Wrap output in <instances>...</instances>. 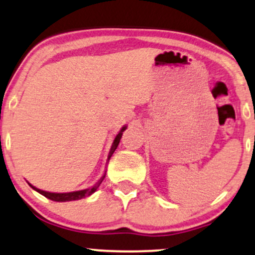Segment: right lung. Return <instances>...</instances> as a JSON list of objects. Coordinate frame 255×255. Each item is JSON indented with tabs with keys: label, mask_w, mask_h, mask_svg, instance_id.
I'll use <instances>...</instances> for the list:
<instances>
[{
	"label": "right lung",
	"mask_w": 255,
	"mask_h": 255,
	"mask_svg": "<svg viewBox=\"0 0 255 255\" xmlns=\"http://www.w3.org/2000/svg\"><path fill=\"white\" fill-rule=\"evenodd\" d=\"M127 128V127L122 128V130L119 131L118 134L116 136L115 140H113L112 143V146H111V150H110V154H109V158H107V161L110 160L111 156L113 155V152L117 149V146H118L119 142H121V138L123 136V132H124V130ZM105 175H106V173L101 176L100 180H99L97 184L93 185L92 187L89 188H86V190H81V191H75V192H67V193H52V192H46V191H43V190H39V188L32 186L31 184H29V186H31L33 190H35L37 192H39L40 194H43L44 197H46V198H49L51 200H55V202H70V200H79V199H82V198H86V197L91 196L92 193H94L95 191L98 190V187L100 186V184L103 182V180L105 179Z\"/></svg>",
	"instance_id": "obj_1"
}]
</instances>
